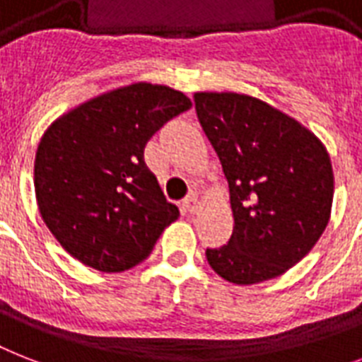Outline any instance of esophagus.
I'll use <instances>...</instances> for the list:
<instances>
[{"label": "esophagus", "instance_id": "obj_1", "mask_svg": "<svg viewBox=\"0 0 362 362\" xmlns=\"http://www.w3.org/2000/svg\"><path fill=\"white\" fill-rule=\"evenodd\" d=\"M182 206L186 212H195L199 209V199H197V193H189L184 201H182Z\"/></svg>", "mask_w": 362, "mask_h": 362}]
</instances>
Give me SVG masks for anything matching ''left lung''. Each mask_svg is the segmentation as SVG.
<instances>
[{"mask_svg":"<svg viewBox=\"0 0 362 362\" xmlns=\"http://www.w3.org/2000/svg\"><path fill=\"white\" fill-rule=\"evenodd\" d=\"M193 101L229 182L235 218L226 246L206 247L209 264L238 286L284 274L329 223V153L314 133L255 98L201 92Z\"/></svg>","mask_w":362,"mask_h":362,"instance_id":"left-lung-1","label":"left lung"}]
</instances>
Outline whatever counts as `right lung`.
<instances>
[{"label": "right lung", "mask_w": 362, "mask_h": 362, "mask_svg": "<svg viewBox=\"0 0 362 362\" xmlns=\"http://www.w3.org/2000/svg\"><path fill=\"white\" fill-rule=\"evenodd\" d=\"M192 101L146 82L118 88L58 118L35 156L42 221L75 259L101 272L133 269L178 218L144 163L150 136Z\"/></svg>", "instance_id": "obj_1"}]
</instances>
